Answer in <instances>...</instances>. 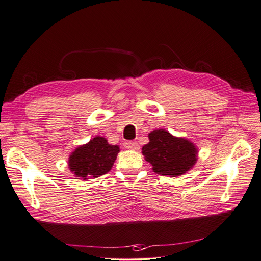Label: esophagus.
Returning a JSON list of instances; mask_svg holds the SVG:
<instances>
[{"label":"esophagus","instance_id":"esophagus-1","mask_svg":"<svg viewBox=\"0 0 261 261\" xmlns=\"http://www.w3.org/2000/svg\"><path fill=\"white\" fill-rule=\"evenodd\" d=\"M126 147L130 148V149H133V150H138V149H139V145H138L137 141H135V140L127 141V143H126Z\"/></svg>","mask_w":261,"mask_h":261}]
</instances>
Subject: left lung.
Masks as SVG:
<instances>
[{"instance_id": "obj_1", "label": "left lung", "mask_w": 261, "mask_h": 261, "mask_svg": "<svg viewBox=\"0 0 261 261\" xmlns=\"http://www.w3.org/2000/svg\"><path fill=\"white\" fill-rule=\"evenodd\" d=\"M196 147L191 141L177 138L164 129L149 134V143L143 147L146 161L151 163L152 170L160 175L179 176L184 174L197 161Z\"/></svg>"}]
</instances>
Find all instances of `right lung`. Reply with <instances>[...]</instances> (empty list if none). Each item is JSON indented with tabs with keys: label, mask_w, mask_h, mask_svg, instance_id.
<instances>
[{
	"label": "right lung",
	"mask_w": 261,
	"mask_h": 261,
	"mask_svg": "<svg viewBox=\"0 0 261 261\" xmlns=\"http://www.w3.org/2000/svg\"><path fill=\"white\" fill-rule=\"evenodd\" d=\"M118 151L120 148L108 144L106 138L94 137L70 154L68 167L76 177L96 178L111 170Z\"/></svg>",
	"instance_id": "right-lung-1"
}]
</instances>
